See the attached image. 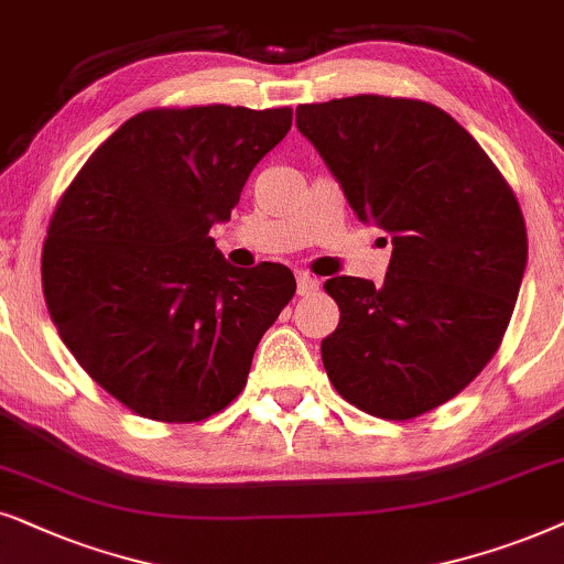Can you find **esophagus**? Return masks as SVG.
I'll list each match as a JSON object with an SVG mask.
<instances>
[{
	"label": "esophagus",
	"instance_id": "1",
	"mask_svg": "<svg viewBox=\"0 0 564 564\" xmlns=\"http://www.w3.org/2000/svg\"><path fill=\"white\" fill-rule=\"evenodd\" d=\"M317 289H319L317 278H312L310 273H304V270H299V273H296V291H299V294L312 296V294H317Z\"/></svg>",
	"mask_w": 564,
	"mask_h": 564
}]
</instances>
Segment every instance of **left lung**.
I'll list each match as a JSON object with an SVG mask.
<instances>
[{
  "mask_svg": "<svg viewBox=\"0 0 564 564\" xmlns=\"http://www.w3.org/2000/svg\"><path fill=\"white\" fill-rule=\"evenodd\" d=\"M364 224L392 237L384 283L337 275L340 322L322 364L343 400L410 420L462 392L500 348L527 270V224L485 149L423 100L356 95L299 105Z\"/></svg>",
  "mask_w": 564,
  "mask_h": 564,
  "instance_id": "obj_1",
  "label": "left lung"
}]
</instances>
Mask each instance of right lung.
Instances as JSON below:
<instances>
[{"instance_id": "right-lung-1", "label": "right lung", "mask_w": 564, "mask_h": 564, "mask_svg": "<svg viewBox=\"0 0 564 564\" xmlns=\"http://www.w3.org/2000/svg\"><path fill=\"white\" fill-rule=\"evenodd\" d=\"M289 129L291 108L144 110L58 200L41 260L48 314L82 369L137 415L221 412L294 296L286 265L235 268L208 237Z\"/></svg>"}]
</instances>
